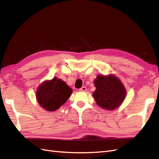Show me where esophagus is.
Here are the masks:
<instances>
[{
	"instance_id": "obj_1",
	"label": "esophagus",
	"mask_w": 159,
	"mask_h": 159,
	"mask_svg": "<svg viewBox=\"0 0 159 159\" xmlns=\"http://www.w3.org/2000/svg\"><path fill=\"white\" fill-rule=\"evenodd\" d=\"M86 90H87V88H86V87H85V86H83L82 88L80 89V91H85Z\"/></svg>"
}]
</instances>
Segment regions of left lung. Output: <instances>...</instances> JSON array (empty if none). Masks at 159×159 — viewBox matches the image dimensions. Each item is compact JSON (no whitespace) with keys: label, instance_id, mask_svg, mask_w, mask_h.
<instances>
[{"label":"left lung","instance_id":"1","mask_svg":"<svg viewBox=\"0 0 159 159\" xmlns=\"http://www.w3.org/2000/svg\"><path fill=\"white\" fill-rule=\"evenodd\" d=\"M96 89L93 97L102 109L112 111L117 109L125 99L127 91L117 76L98 75L94 80Z\"/></svg>","mask_w":159,"mask_h":159}]
</instances>
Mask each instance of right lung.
<instances>
[{"mask_svg": "<svg viewBox=\"0 0 159 159\" xmlns=\"http://www.w3.org/2000/svg\"><path fill=\"white\" fill-rule=\"evenodd\" d=\"M72 93V89L65 81L54 77L46 80L38 86L36 98L42 108L48 111H54L64 105Z\"/></svg>", "mask_w": 159, "mask_h": 159, "instance_id": "obj_1", "label": "right lung"}]
</instances>
